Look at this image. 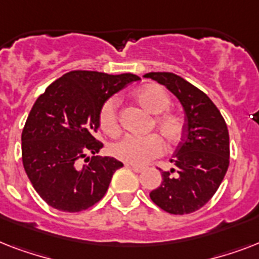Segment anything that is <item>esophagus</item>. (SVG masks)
<instances>
[{
    "label": "esophagus",
    "mask_w": 259,
    "mask_h": 259,
    "mask_svg": "<svg viewBox=\"0 0 259 259\" xmlns=\"http://www.w3.org/2000/svg\"><path fill=\"white\" fill-rule=\"evenodd\" d=\"M126 166H127V168H130L132 170H134L136 173H141L142 170L145 169L144 166H140V165H130V164H126Z\"/></svg>",
    "instance_id": "esophagus-1"
}]
</instances>
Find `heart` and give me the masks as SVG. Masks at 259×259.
<instances>
[{"instance_id":"1","label":"heart","mask_w":259,"mask_h":259,"mask_svg":"<svg viewBox=\"0 0 259 259\" xmlns=\"http://www.w3.org/2000/svg\"><path fill=\"white\" fill-rule=\"evenodd\" d=\"M136 99L148 113L156 115L153 127L168 145H175L180 141L184 134V122L179 115L168 111L170 109V98L165 90L157 84H148L136 93ZM118 107L119 99L111 97L102 105L99 111V126L110 137H118L121 134ZM162 149V141L156 134L145 137L129 136L113 145L111 153L114 157L130 165H145L158 157Z\"/></svg>"}]
</instances>
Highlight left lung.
I'll return each instance as SVG.
<instances>
[{"mask_svg":"<svg viewBox=\"0 0 259 259\" xmlns=\"http://www.w3.org/2000/svg\"><path fill=\"white\" fill-rule=\"evenodd\" d=\"M145 78L164 84L185 113L184 136L170 160L175 168L161 172L162 183L150 192L160 208L173 215L201 208L215 195L230 164V137L225 118L201 90L172 72H149Z\"/></svg>","mask_w":259,"mask_h":259,"instance_id":"8db88e82","label":"left lung"}]
</instances>
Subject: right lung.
Returning <instances> with one entry per match:
<instances>
[{"label":"right lung","mask_w":259,"mask_h":259,"mask_svg":"<svg viewBox=\"0 0 259 259\" xmlns=\"http://www.w3.org/2000/svg\"><path fill=\"white\" fill-rule=\"evenodd\" d=\"M136 80L140 78L133 74L71 71L34 102L21 134L22 164L47 204L79 212L105 196L123 164L95 156L103 148L95 138L99 111L113 94Z\"/></svg>","instance_id":"obj_1"}]
</instances>
